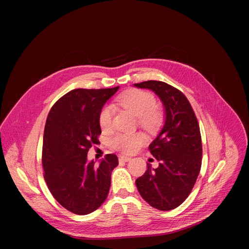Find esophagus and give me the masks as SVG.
Here are the masks:
<instances>
[{"mask_svg":"<svg viewBox=\"0 0 249 249\" xmlns=\"http://www.w3.org/2000/svg\"><path fill=\"white\" fill-rule=\"evenodd\" d=\"M118 159H119V161L127 162V161H130V160H131V158H130V157H127V156H123V155H120V156L118 157Z\"/></svg>","mask_w":249,"mask_h":249,"instance_id":"1","label":"esophagus"}]
</instances>
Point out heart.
I'll return each mask as SVG.
<instances>
[{
	"instance_id": "obj_1",
	"label": "heart",
	"mask_w": 249,
	"mask_h": 249,
	"mask_svg": "<svg viewBox=\"0 0 249 249\" xmlns=\"http://www.w3.org/2000/svg\"><path fill=\"white\" fill-rule=\"evenodd\" d=\"M117 104L137 116L138 124L147 132H155L163 122V112L156 106L155 96L144 90L132 89L119 95ZM114 108L105 105L99 113V124L103 131L112 126ZM144 141L140 133H117L111 138V146L125 154L135 152Z\"/></svg>"
}]
</instances>
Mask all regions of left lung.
I'll return each instance as SVG.
<instances>
[{
	"instance_id": "1",
	"label": "left lung",
	"mask_w": 249,
	"mask_h": 249,
	"mask_svg": "<svg viewBox=\"0 0 249 249\" xmlns=\"http://www.w3.org/2000/svg\"><path fill=\"white\" fill-rule=\"evenodd\" d=\"M150 89L160 97L165 108V124L148 148L158 168L147 164L144 175L136 179L137 189L150 206L169 211L189 196L201 167V136L197 118L185 94L161 81L135 84Z\"/></svg>"
}]
</instances>
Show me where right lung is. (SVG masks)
<instances>
[{"label": "right lung", "mask_w": 249, "mask_h": 249, "mask_svg": "<svg viewBox=\"0 0 249 249\" xmlns=\"http://www.w3.org/2000/svg\"><path fill=\"white\" fill-rule=\"evenodd\" d=\"M118 86L73 89L53 105L43 133V177L53 196L70 212L87 215L106 200L117 156L108 154L97 165L87 161L99 143V113Z\"/></svg>", "instance_id": "right-lung-1"}]
</instances>
